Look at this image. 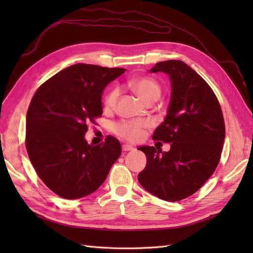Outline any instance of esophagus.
I'll list each match as a JSON object with an SVG mask.
<instances>
[{"label": "esophagus", "instance_id": "1", "mask_svg": "<svg viewBox=\"0 0 253 253\" xmlns=\"http://www.w3.org/2000/svg\"><path fill=\"white\" fill-rule=\"evenodd\" d=\"M133 150H134V148L132 147V145H129V144H124V145H122V151L127 152V151H133Z\"/></svg>", "mask_w": 253, "mask_h": 253}]
</instances>
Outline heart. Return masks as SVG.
<instances>
[{"label":"heart","instance_id":"1","mask_svg":"<svg viewBox=\"0 0 253 253\" xmlns=\"http://www.w3.org/2000/svg\"><path fill=\"white\" fill-rule=\"evenodd\" d=\"M126 86L131 88L136 95H138L144 102L152 103L156 101L162 94L160 84L153 78L141 77L129 80ZM119 96V88L114 86L106 91L103 97V105L106 110H112L116 105ZM151 126L150 120H122L115 124L113 132L120 138L137 142L141 140L147 133V129Z\"/></svg>","mask_w":253,"mask_h":253}]
</instances>
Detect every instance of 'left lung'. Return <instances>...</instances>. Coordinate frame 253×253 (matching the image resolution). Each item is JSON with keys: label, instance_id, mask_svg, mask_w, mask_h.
I'll use <instances>...</instances> for the list:
<instances>
[{"label": "left lung", "instance_id": "1", "mask_svg": "<svg viewBox=\"0 0 253 253\" xmlns=\"http://www.w3.org/2000/svg\"><path fill=\"white\" fill-rule=\"evenodd\" d=\"M150 72L170 76L169 110L152 138L171 143V149L139 147L148 162L138 181L158 198L179 202L200 190L216 169L226 133L223 112L209 84L182 61L158 62Z\"/></svg>", "mask_w": 253, "mask_h": 253}]
</instances>
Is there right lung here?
<instances>
[{
  "instance_id": "right-lung-1",
  "label": "right lung",
  "mask_w": 253,
  "mask_h": 253,
  "mask_svg": "<svg viewBox=\"0 0 253 253\" xmlns=\"http://www.w3.org/2000/svg\"><path fill=\"white\" fill-rule=\"evenodd\" d=\"M125 72L78 63L36 90L26 115V150L38 176L60 197L95 192L119 158L121 144L115 137L91 145L84 134L89 122L102 116V90Z\"/></svg>"
}]
</instances>
